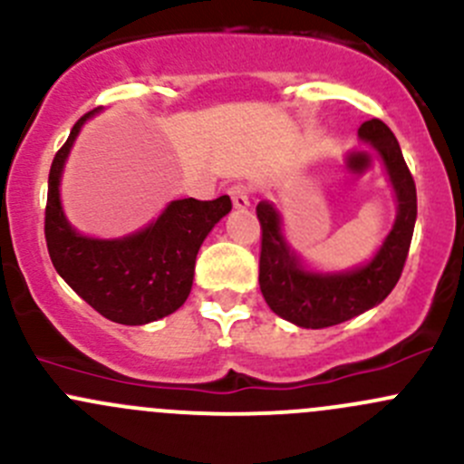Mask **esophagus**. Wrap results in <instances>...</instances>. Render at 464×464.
<instances>
[{"label": "esophagus", "instance_id": "esophagus-1", "mask_svg": "<svg viewBox=\"0 0 464 464\" xmlns=\"http://www.w3.org/2000/svg\"><path fill=\"white\" fill-rule=\"evenodd\" d=\"M228 195H231L233 206H236L237 210H246V208H249V206H251L249 193H246L245 186H233V188L228 190Z\"/></svg>", "mask_w": 464, "mask_h": 464}]
</instances>
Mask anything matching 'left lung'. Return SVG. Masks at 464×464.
I'll return each mask as SVG.
<instances>
[{
    "mask_svg": "<svg viewBox=\"0 0 464 464\" xmlns=\"http://www.w3.org/2000/svg\"><path fill=\"white\" fill-rule=\"evenodd\" d=\"M357 134L362 143L375 148L397 204L395 222L371 260L350 269H316L287 242L278 208L266 199L256 208L262 227V296L280 319L307 330L339 325L377 307L397 285L409 256L418 195L400 143L379 119L362 123Z\"/></svg>",
    "mask_w": 464,
    "mask_h": 464,
    "instance_id": "1",
    "label": "left lung"
}]
</instances>
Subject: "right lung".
I'll use <instances>...</instances> for the list:
<instances>
[{
    "label": "right lung",
    "mask_w": 464,
    "mask_h": 464,
    "mask_svg": "<svg viewBox=\"0 0 464 464\" xmlns=\"http://www.w3.org/2000/svg\"><path fill=\"white\" fill-rule=\"evenodd\" d=\"M73 125L49 172L44 236L60 278L98 314L121 325H145L179 310L193 289L195 260L215 224L228 215L231 198L175 199L150 224L123 237H93L67 219L60 198L63 172L82 125Z\"/></svg>",
    "instance_id": "add662e5"
}]
</instances>
